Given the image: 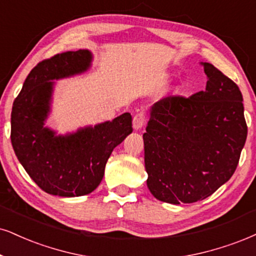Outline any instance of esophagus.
<instances>
[{
  "instance_id": "1",
  "label": "esophagus",
  "mask_w": 256,
  "mask_h": 256,
  "mask_svg": "<svg viewBox=\"0 0 256 256\" xmlns=\"http://www.w3.org/2000/svg\"><path fill=\"white\" fill-rule=\"evenodd\" d=\"M146 122V112H138L136 115L134 116L133 118V127L134 129H140Z\"/></svg>"
}]
</instances>
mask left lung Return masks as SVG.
Wrapping results in <instances>:
<instances>
[{
    "label": "left lung",
    "mask_w": 256,
    "mask_h": 256,
    "mask_svg": "<svg viewBox=\"0 0 256 256\" xmlns=\"http://www.w3.org/2000/svg\"><path fill=\"white\" fill-rule=\"evenodd\" d=\"M203 66L206 89L160 100L144 134L147 186L166 203L212 194L234 174L247 138L238 86L212 64Z\"/></svg>",
    "instance_id": "left-lung-1"
}]
</instances>
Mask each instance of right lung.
<instances>
[{
    "label": "right lung",
    "mask_w": 256,
    "mask_h": 256,
    "mask_svg": "<svg viewBox=\"0 0 256 256\" xmlns=\"http://www.w3.org/2000/svg\"><path fill=\"white\" fill-rule=\"evenodd\" d=\"M88 50L58 53L30 72L12 103L10 138L18 162L41 190L60 197L92 192L103 179L110 154L133 132L132 115L56 136L44 127L50 112L53 80L88 70Z\"/></svg>",
    "instance_id": "add662e5"
}]
</instances>
